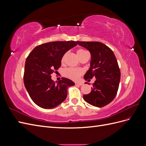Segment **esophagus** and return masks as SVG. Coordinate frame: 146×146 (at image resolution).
<instances>
[{
	"instance_id": "1",
	"label": "esophagus",
	"mask_w": 146,
	"mask_h": 146,
	"mask_svg": "<svg viewBox=\"0 0 146 146\" xmlns=\"http://www.w3.org/2000/svg\"><path fill=\"white\" fill-rule=\"evenodd\" d=\"M75 85H80V86H81V85H83V83L76 82H75Z\"/></svg>"
}]
</instances>
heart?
Returning <instances> with one entry per match:
<instances>
[{
  "label": "heart",
  "mask_w": 146,
  "mask_h": 146,
  "mask_svg": "<svg viewBox=\"0 0 146 146\" xmlns=\"http://www.w3.org/2000/svg\"><path fill=\"white\" fill-rule=\"evenodd\" d=\"M88 53L87 51L83 50V49H78L77 52V54L79 58H80L81 56L85 55V54ZM66 56V54H64L62 58H61V63H63L64 57ZM83 71L80 69H77V68H69L64 70L63 71V76L69 78L71 80H77L80 77V76L82 75Z\"/></svg>",
  "instance_id": "1"
}]
</instances>
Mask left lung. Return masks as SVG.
<instances>
[{
  "mask_svg": "<svg viewBox=\"0 0 146 146\" xmlns=\"http://www.w3.org/2000/svg\"><path fill=\"white\" fill-rule=\"evenodd\" d=\"M77 42L87 48L91 55V67L84 78L88 81L96 78L90 93L83 95V99L94 107H103L114 99L119 88L121 71L116 56L111 48L102 42Z\"/></svg>",
  "mask_w": 146,
  "mask_h": 146,
  "instance_id": "obj_1",
  "label": "left lung"
}]
</instances>
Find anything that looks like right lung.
Instances as JSON below:
<instances>
[{"label": "right lung", "mask_w": 146, "mask_h": 146, "mask_svg": "<svg viewBox=\"0 0 146 146\" xmlns=\"http://www.w3.org/2000/svg\"><path fill=\"white\" fill-rule=\"evenodd\" d=\"M77 46L74 41H54L35 47L25 60L24 83L33 102L42 108H54L66 99L68 88L75 83L62 78L56 83L51 74L59 69L65 53Z\"/></svg>", "instance_id": "obj_1"}]
</instances>
